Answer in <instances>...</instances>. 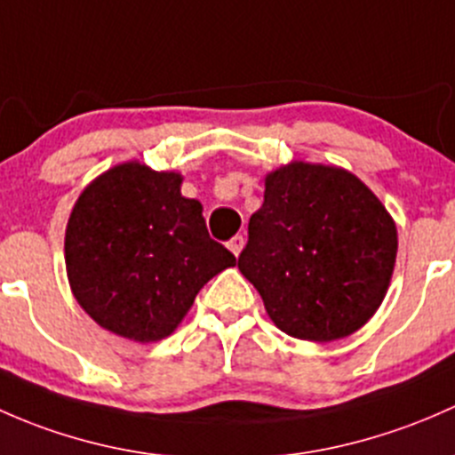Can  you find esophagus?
Here are the masks:
<instances>
[{
	"mask_svg": "<svg viewBox=\"0 0 455 455\" xmlns=\"http://www.w3.org/2000/svg\"><path fill=\"white\" fill-rule=\"evenodd\" d=\"M243 245H245V238H243L241 234H236V236H234V238H229V241H228V247H229V251H232L234 256H238V254H241Z\"/></svg>",
	"mask_w": 455,
	"mask_h": 455,
	"instance_id": "1",
	"label": "esophagus"
}]
</instances>
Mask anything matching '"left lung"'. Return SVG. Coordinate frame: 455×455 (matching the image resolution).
Listing matches in <instances>:
<instances>
[{
	"label": "left lung",
	"instance_id": "8db88e82",
	"mask_svg": "<svg viewBox=\"0 0 455 455\" xmlns=\"http://www.w3.org/2000/svg\"><path fill=\"white\" fill-rule=\"evenodd\" d=\"M396 247L395 221L366 184L341 168L293 162L267 175L238 269L280 331L332 341L374 315Z\"/></svg>",
	"mask_w": 455,
	"mask_h": 455
}]
</instances>
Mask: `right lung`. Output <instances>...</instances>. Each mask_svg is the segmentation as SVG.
I'll use <instances>...</instances> for the list:
<instances>
[{
    "label": "right lung",
    "instance_id": "obj_1",
    "mask_svg": "<svg viewBox=\"0 0 455 455\" xmlns=\"http://www.w3.org/2000/svg\"><path fill=\"white\" fill-rule=\"evenodd\" d=\"M181 175L120 164L83 190L65 229V267L78 304L133 341L177 329L196 293L234 254L210 238Z\"/></svg>",
    "mask_w": 455,
    "mask_h": 455
}]
</instances>
